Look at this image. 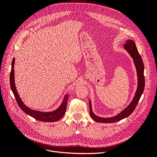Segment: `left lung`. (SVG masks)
<instances>
[{
  "label": "left lung",
  "instance_id": "8db88e82",
  "mask_svg": "<svg viewBox=\"0 0 157 157\" xmlns=\"http://www.w3.org/2000/svg\"><path fill=\"white\" fill-rule=\"evenodd\" d=\"M124 48L129 53L134 60L135 64L137 75V88L135 96L133 98L132 101L126 109L121 111L117 115L111 118H103L96 116L92 111V103L89 99V106H90V115L93 119L97 122L101 123H111L120 121L121 120L128 117L130 115L132 112L135 110V109L140 99L144 92L145 88V77H144V65L143 63L141 57L137 50L135 42L132 40H127L126 44L124 45Z\"/></svg>",
  "mask_w": 157,
  "mask_h": 157
}]
</instances>
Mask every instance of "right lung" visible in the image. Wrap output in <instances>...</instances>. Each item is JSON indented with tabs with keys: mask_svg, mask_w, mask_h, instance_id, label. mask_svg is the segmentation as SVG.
Instances as JSON below:
<instances>
[{
	"mask_svg": "<svg viewBox=\"0 0 157 157\" xmlns=\"http://www.w3.org/2000/svg\"><path fill=\"white\" fill-rule=\"evenodd\" d=\"M14 63H15V58H13L12 62V69L10 72V87L13 92V94L15 96L16 99V101L18 104L19 107H20L23 112H25L27 115L35 118L36 120L42 121V122H56L58 121L62 118L66 111V107H67V99L69 96V95L67 94L65 95L63 100L61 103V105L56 109V110L52 111V112H40L33 110L29 108H28L24 103L21 101V98L16 90V88L15 86V80H14Z\"/></svg>",
	"mask_w": 157,
	"mask_h": 157,
	"instance_id": "right-lung-1",
	"label": "right lung"
}]
</instances>
